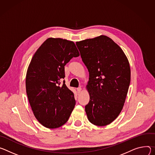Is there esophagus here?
Wrapping results in <instances>:
<instances>
[{
	"label": "esophagus",
	"mask_w": 155,
	"mask_h": 155,
	"mask_svg": "<svg viewBox=\"0 0 155 155\" xmlns=\"http://www.w3.org/2000/svg\"><path fill=\"white\" fill-rule=\"evenodd\" d=\"M81 91H82L81 87H78V88H77V91H78V94H80L81 92Z\"/></svg>",
	"instance_id": "1"
}]
</instances>
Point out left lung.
Returning a JSON list of instances; mask_svg holds the SVG:
<instances>
[{"instance_id": "obj_1", "label": "left lung", "mask_w": 155, "mask_h": 155, "mask_svg": "<svg viewBox=\"0 0 155 155\" xmlns=\"http://www.w3.org/2000/svg\"><path fill=\"white\" fill-rule=\"evenodd\" d=\"M89 73L90 100L85 111L98 126L110 124L123 110L130 82V69L124 51L111 38L101 35L76 43Z\"/></svg>"}]
</instances>
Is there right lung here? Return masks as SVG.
<instances>
[{"mask_svg": "<svg viewBox=\"0 0 155 155\" xmlns=\"http://www.w3.org/2000/svg\"><path fill=\"white\" fill-rule=\"evenodd\" d=\"M79 56L73 41L48 38L37 50L28 66L26 90L29 104L38 121L55 129L64 124L76 104L73 92L61 79L64 66Z\"/></svg>", "mask_w": 155, "mask_h": 155, "instance_id": "add662e5", "label": "right lung"}]
</instances>
